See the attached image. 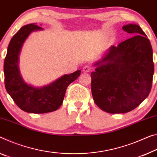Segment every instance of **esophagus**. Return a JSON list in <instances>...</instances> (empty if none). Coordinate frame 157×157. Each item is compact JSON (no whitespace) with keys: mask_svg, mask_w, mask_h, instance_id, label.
I'll return each mask as SVG.
<instances>
[{"mask_svg":"<svg viewBox=\"0 0 157 157\" xmlns=\"http://www.w3.org/2000/svg\"><path fill=\"white\" fill-rule=\"evenodd\" d=\"M91 70V67L88 66V65L84 66L83 67V71L85 72V73H89V72Z\"/></svg>","mask_w":157,"mask_h":157,"instance_id":"obj_1","label":"esophagus"}]
</instances>
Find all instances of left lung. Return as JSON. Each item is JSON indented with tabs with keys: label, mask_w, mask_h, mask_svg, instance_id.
I'll list each match as a JSON object with an SVG mask.
<instances>
[{
	"label": "left lung",
	"mask_w": 157,
	"mask_h": 157,
	"mask_svg": "<svg viewBox=\"0 0 157 157\" xmlns=\"http://www.w3.org/2000/svg\"><path fill=\"white\" fill-rule=\"evenodd\" d=\"M122 29L135 36L112 45L91 73L94 102L112 114L128 113L145 100L155 70L151 43L140 27L131 24Z\"/></svg>",
	"instance_id": "8db88e82"
}]
</instances>
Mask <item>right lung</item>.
Listing matches in <instances>:
<instances>
[{
  "label": "right lung",
  "mask_w": 157,
  "mask_h": 157,
  "mask_svg": "<svg viewBox=\"0 0 157 157\" xmlns=\"http://www.w3.org/2000/svg\"><path fill=\"white\" fill-rule=\"evenodd\" d=\"M43 29L35 24L25 25L12 37L4 61L5 86L16 105L26 113L43 114L60 108L68 85L80 75L78 70L64 75L54 82L36 88L25 82L19 69V55L21 47L31 32Z\"/></svg>",
  "instance_id": "add662e5"
}]
</instances>
